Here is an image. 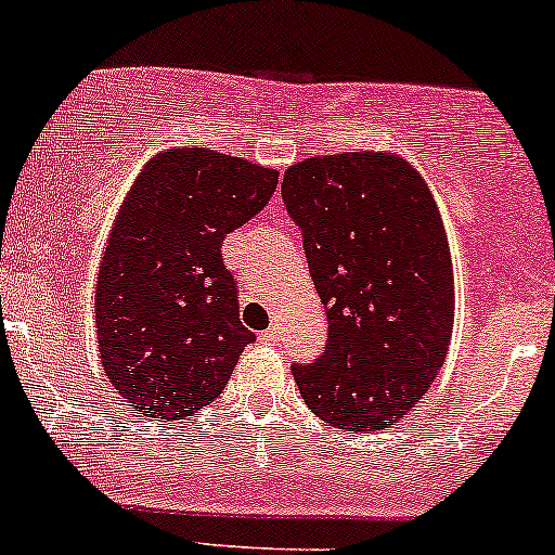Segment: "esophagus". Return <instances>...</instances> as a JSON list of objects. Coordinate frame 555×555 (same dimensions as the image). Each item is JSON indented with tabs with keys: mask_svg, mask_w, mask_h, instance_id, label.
Masks as SVG:
<instances>
[{
	"mask_svg": "<svg viewBox=\"0 0 555 555\" xmlns=\"http://www.w3.org/2000/svg\"><path fill=\"white\" fill-rule=\"evenodd\" d=\"M258 338H261L263 343H269V346H271V343H276V340H279V335H276V327H269V330H263V333L258 335Z\"/></svg>",
	"mask_w": 555,
	"mask_h": 555,
	"instance_id": "obj_1",
	"label": "esophagus"
}]
</instances>
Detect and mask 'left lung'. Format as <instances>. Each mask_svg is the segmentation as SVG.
Instances as JSON below:
<instances>
[{"instance_id": "8db88e82", "label": "left lung", "mask_w": 555, "mask_h": 555, "mask_svg": "<svg viewBox=\"0 0 555 555\" xmlns=\"http://www.w3.org/2000/svg\"><path fill=\"white\" fill-rule=\"evenodd\" d=\"M327 312L325 353L292 366L338 430H384L427 395L453 333V263L430 189L397 153L312 156L284 171Z\"/></svg>"}]
</instances>
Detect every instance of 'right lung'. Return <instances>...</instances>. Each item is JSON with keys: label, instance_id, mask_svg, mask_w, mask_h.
Returning a JSON list of instances; mask_svg holds the SVG:
<instances>
[{"label": "right lung", "instance_id": "add662e5", "mask_svg": "<svg viewBox=\"0 0 555 555\" xmlns=\"http://www.w3.org/2000/svg\"><path fill=\"white\" fill-rule=\"evenodd\" d=\"M276 181V168L186 145L140 168L94 294L104 374L138 415L173 423L215 402L256 340L222 237L269 205Z\"/></svg>", "mask_w": 555, "mask_h": 555}]
</instances>
